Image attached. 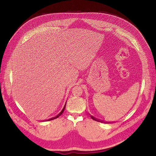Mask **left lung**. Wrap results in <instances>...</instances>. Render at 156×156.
Instances as JSON below:
<instances>
[{
    "label": "left lung",
    "instance_id": "1",
    "mask_svg": "<svg viewBox=\"0 0 156 156\" xmlns=\"http://www.w3.org/2000/svg\"><path fill=\"white\" fill-rule=\"evenodd\" d=\"M91 118L92 119L94 120H95V121H97V122H103V123H106V124H108L109 123V122H103V120H100V119H96V118H95V117H94L93 116H91ZM111 123V122H110Z\"/></svg>",
    "mask_w": 156,
    "mask_h": 156
}]
</instances>
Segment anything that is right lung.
Wrapping results in <instances>:
<instances>
[{
  "instance_id": "right-lung-1",
  "label": "right lung",
  "mask_w": 156,
  "mask_h": 156,
  "mask_svg": "<svg viewBox=\"0 0 156 156\" xmlns=\"http://www.w3.org/2000/svg\"><path fill=\"white\" fill-rule=\"evenodd\" d=\"M66 104H65V105H64V107H63V108H62V110L61 111V112H60V113H58V114L56 115V116H55V117H53V118H51V119H48V120H47L46 121H49V120H54V119H56V118H58V117H59L63 113V112H64V108H65V107H66Z\"/></svg>"
}]
</instances>
